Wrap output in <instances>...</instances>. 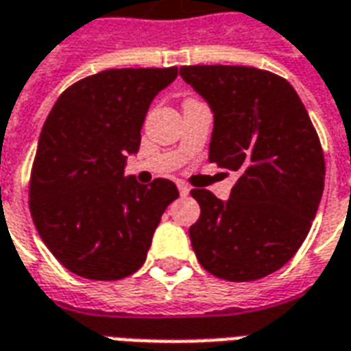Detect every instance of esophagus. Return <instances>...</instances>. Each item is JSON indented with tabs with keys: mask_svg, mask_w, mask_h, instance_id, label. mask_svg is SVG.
Returning a JSON list of instances; mask_svg holds the SVG:
<instances>
[{
	"mask_svg": "<svg viewBox=\"0 0 351 351\" xmlns=\"http://www.w3.org/2000/svg\"><path fill=\"white\" fill-rule=\"evenodd\" d=\"M178 191H180V195H188L190 193V186L184 182H178Z\"/></svg>",
	"mask_w": 351,
	"mask_h": 351,
	"instance_id": "obj_1",
	"label": "esophagus"
}]
</instances>
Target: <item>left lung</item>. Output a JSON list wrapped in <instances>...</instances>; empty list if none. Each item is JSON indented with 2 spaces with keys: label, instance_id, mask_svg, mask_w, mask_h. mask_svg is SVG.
<instances>
[{
  "label": "left lung",
  "instance_id": "left-lung-1",
  "mask_svg": "<svg viewBox=\"0 0 351 351\" xmlns=\"http://www.w3.org/2000/svg\"><path fill=\"white\" fill-rule=\"evenodd\" d=\"M180 77L208 103V160L239 173L228 201L191 190L190 228L203 269L229 282L278 271L306 239L324 193L319 138L293 86L246 65H184Z\"/></svg>",
  "mask_w": 351,
  "mask_h": 351
}]
</instances>
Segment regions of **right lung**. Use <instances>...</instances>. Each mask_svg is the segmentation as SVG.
Returning a JSON list of instances; mask_svg holds the SVG:
<instances>
[{
	"instance_id": "right-lung-1",
	"label": "right lung",
	"mask_w": 351,
	"mask_h": 351,
	"mask_svg": "<svg viewBox=\"0 0 351 351\" xmlns=\"http://www.w3.org/2000/svg\"><path fill=\"white\" fill-rule=\"evenodd\" d=\"M178 67L107 69L75 82L43 125L29 210L43 243L67 271L88 280H120L138 271L161 214L178 190L123 176L137 154L150 103Z\"/></svg>"
}]
</instances>
